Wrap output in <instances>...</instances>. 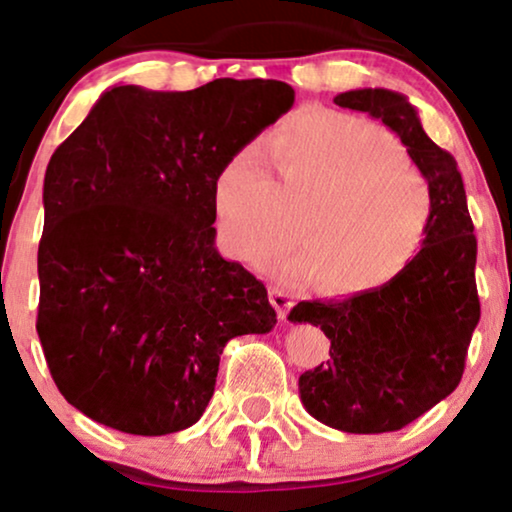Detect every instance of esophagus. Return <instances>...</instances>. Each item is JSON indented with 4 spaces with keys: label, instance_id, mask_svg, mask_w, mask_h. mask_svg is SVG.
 Returning <instances> with one entry per match:
<instances>
[{
    "label": "esophagus",
    "instance_id": "esophagus-1",
    "mask_svg": "<svg viewBox=\"0 0 512 512\" xmlns=\"http://www.w3.org/2000/svg\"><path fill=\"white\" fill-rule=\"evenodd\" d=\"M269 302L274 304V309L278 311V318L281 320L288 318V311L292 306V299L288 292H283L281 288H269Z\"/></svg>",
    "mask_w": 512,
    "mask_h": 512
}]
</instances>
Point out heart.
I'll use <instances>...</instances> for the list:
<instances>
[{"mask_svg":"<svg viewBox=\"0 0 512 512\" xmlns=\"http://www.w3.org/2000/svg\"><path fill=\"white\" fill-rule=\"evenodd\" d=\"M274 168L243 149L220 168L213 203L224 243L238 260H274L285 278H316L330 295H360L400 276L424 248L433 222L426 182L403 142L372 121L302 109L264 145Z\"/></svg>","mask_w":512,"mask_h":512,"instance_id":"obj_1","label":"heart"}]
</instances>
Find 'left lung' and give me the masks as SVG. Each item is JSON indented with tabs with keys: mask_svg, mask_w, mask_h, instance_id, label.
I'll list each match as a JSON object with an SVG mask.
<instances>
[{
	"mask_svg": "<svg viewBox=\"0 0 512 512\" xmlns=\"http://www.w3.org/2000/svg\"><path fill=\"white\" fill-rule=\"evenodd\" d=\"M335 105L398 133L428 182L433 222L417 260L393 281L290 311L292 323L320 325L330 339V360L299 377V395L313 419L337 431H400L459 386L480 320L478 238L454 156L428 138L405 95L358 88Z\"/></svg>",
	"mask_w": 512,
	"mask_h": 512,
	"instance_id": "1",
	"label": "left lung"
}]
</instances>
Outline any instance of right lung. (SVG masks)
I'll return each mask as SVG.
<instances>
[{"label":"right lung","mask_w":512,"mask_h":512,"mask_svg":"<svg viewBox=\"0 0 512 512\" xmlns=\"http://www.w3.org/2000/svg\"><path fill=\"white\" fill-rule=\"evenodd\" d=\"M295 102L276 79L114 86L44 177L37 332L70 405L131 435L185 431L229 339L276 325L267 288L215 248L220 168Z\"/></svg>","instance_id":"obj_1"}]
</instances>
